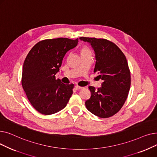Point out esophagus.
Returning <instances> with one entry per match:
<instances>
[{
	"mask_svg": "<svg viewBox=\"0 0 157 157\" xmlns=\"http://www.w3.org/2000/svg\"><path fill=\"white\" fill-rule=\"evenodd\" d=\"M83 88V86H79V85H76V86H75V89H76V90L81 89V88Z\"/></svg>",
	"mask_w": 157,
	"mask_h": 157,
	"instance_id": "obj_1",
	"label": "esophagus"
}]
</instances>
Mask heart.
Masks as SVG:
<instances>
[{"mask_svg": "<svg viewBox=\"0 0 157 157\" xmlns=\"http://www.w3.org/2000/svg\"><path fill=\"white\" fill-rule=\"evenodd\" d=\"M88 52H90V49L87 46H84L82 47L81 50V53H88Z\"/></svg>", "mask_w": 157, "mask_h": 157, "instance_id": "heart-1", "label": "heart"}]
</instances>
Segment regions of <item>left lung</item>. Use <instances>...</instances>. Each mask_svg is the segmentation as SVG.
I'll use <instances>...</instances> for the list:
<instances>
[{
    "instance_id": "1",
    "label": "left lung",
    "mask_w": 157,
    "mask_h": 157,
    "mask_svg": "<svg viewBox=\"0 0 157 157\" xmlns=\"http://www.w3.org/2000/svg\"><path fill=\"white\" fill-rule=\"evenodd\" d=\"M92 45L95 53L94 72L102 80L101 86H90L91 97L85 102L87 109L100 118H109L117 113L127 98L130 87V71L121 49L105 39L81 37Z\"/></svg>"
}]
</instances>
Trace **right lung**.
<instances>
[{"label": "right lung", "instance_id": "1", "mask_svg": "<svg viewBox=\"0 0 157 157\" xmlns=\"http://www.w3.org/2000/svg\"><path fill=\"white\" fill-rule=\"evenodd\" d=\"M78 38L60 37L40 40L30 49L23 65L21 85L29 102L39 113L49 115L63 109L74 84L56 79L64 56L78 45Z\"/></svg>", "mask_w": 157, "mask_h": 157}]
</instances>
